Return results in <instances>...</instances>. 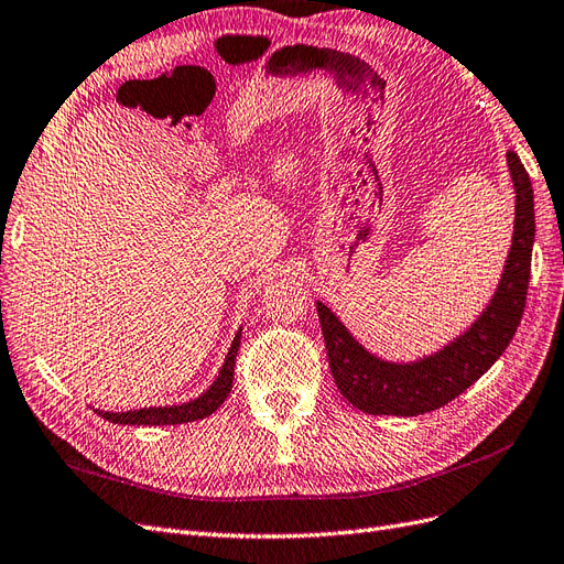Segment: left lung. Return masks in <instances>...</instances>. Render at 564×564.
I'll use <instances>...</instances> for the list:
<instances>
[{
  "mask_svg": "<svg viewBox=\"0 0 564 564\" xmlns=\"http://www.w3.org/2000/svg\"><path fill=\"white\" fill-rule=\"evenodd\" d=\"M514 187V230L503 275L489 306L460 337L413 362H391L356 341L323 301L315 303L334 382L348 403L368 415L415 417L451 403L503 356L524 313L531 249H534V189L520 156L508 151Z\"/></svg>",
  "mask_w": 564,
  "mask_h": 564,
  "instance_id": "left-lung-1",
  "label": "left lung"
}]
</instances>
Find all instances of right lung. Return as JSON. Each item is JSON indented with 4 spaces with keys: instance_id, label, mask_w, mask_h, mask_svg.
Instances as JSON below:
<instances>
[{
    "instance_id": "add662e5",
    "label": "right lung",
    "mask_w": 564,
    "mask_h": 564,
    "mask_svg": "<svg viewBox=\"0 0 564 564\" xmlns=\"http://www.w3.org/2000/svg\"><path fill=\"white\" fill-rule=\"evenodd\" d=\"M239 339H241V327L237 329L235 339L230 344V351L225 356L223 368L213 382L199 399L180 405H154V408H140V410H128V413H109V410H97V415L109 420L113 424H137V427H159V424H185L194 420H204L216 413V410L225 403L227 393L232 389L235 379V358L239 351Z\"/></svg>"
}]
</instances>
